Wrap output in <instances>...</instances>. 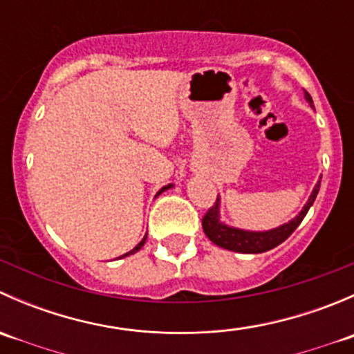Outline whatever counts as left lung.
<instances>
[{
  "label": "left lung",
  "mask_w": 354,
  "mask_h": 354,
  "mask_svg": "<svg viewBox=\"0 0 354 354\" xmlns=\"http://www.w3.org/2000/svg\"><path fill=\"white\" fill-rule=\"evenodd\" d=\"M305 99L308 101V104H313L312 95L305 91ZM320 181L313 188L312 195H310L308 202L305 203V207L301 209V212L291 219L289 223L283 224L279 227H274V230L269 231H245L238 230V227H231L227 224H224L221 221L219 216V197H217L216 203L207 210V214L202 219V227L203 233L207 234L212 243L217 246H223V248L231 250V252L238 253H263L267 250L276 248L277 245L283 243L284 240H288L292 234V231L301 224L303 217L306 216L308 209L312 207V203L315 202L317 194H319Z\"/></svg>",
  "instance_id": "1"
}]
</instances>
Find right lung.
<instances>
[{"instance_id":"right-lung-1","label":"right lung","mask_w":354,"mask_h":354,"mask_svg":"<svg viewBox=\"0 0 354 354\" xmlns=\"http://www.w3.org/2000/svg\"><path fill=\"white\" fill-rule=\"evenodd\" d=\"M171 187H173V185H167V187H162V188H160V190H159V194H162V192H164V190H167V188H171ZM159 194H157V195H159ZM145 240H147V234H145V236H144V240H142V241H140V243H138L137 246H135V248H133V250H130V252H128V253H124V255H121V257H120V259H123V257H128V255H131V253L138 252V250H140V248H142V246H144V243H145Z\"/></svg>"}]
</instances>
